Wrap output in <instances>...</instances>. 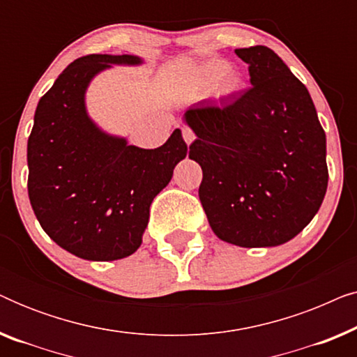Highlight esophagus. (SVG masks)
<instances>
[{
  "mask_svg": "<svg viewBox=\"0 0 357 357\" xmlns=\"http://www.w3.org/2000/svg\"><path fill=\"white\" fill-rule=\"evenodd\" d=\"M182 136H183L185 143H187V144H192L195 138H197V136H195V133H193V130L188 128V126H183V128H182Z\"/></svg>",
  "mask_w": 357,
  "mask_h": 357,
  "instance_id": "34e87169",
  "label": "esophagus"
}]
</instances>
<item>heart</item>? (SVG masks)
<instances>
[{
  "label": "heart",
  "instance_id": "obj_1",
  "mask_svg": "<svg viewBox=\"0 0 357 357\" xmlns=\"http://www.w3.org/2000/svg\"><path fill=\"white\" fill-rule=\"evenodd\" d=\"M227 65L221 60H209L204 63V65L199 68L198 71V77L202 81V84L204 86H213L214 82H218L216 84V91L219 96H229L232 92H236L238 87H241V76L237 75L236 71H227Z\"/></svg>",
  "mask_w": 357,
  "mask_h": 357
}]
</instances>
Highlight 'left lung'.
Wrapping results in <instances>:
<instances>
[{
    "label": "left lung",
    "instance_id": "obj_1",
    "mask_svg": "<svg viewBox=\"0 0 357 357\" xmlns=\"http://www.w3.org/2000/svg\"><path fill=\"white\" fill-rule=\"evenodd\" d=\"M250 89L198 102L183 119L197 139L198 195L213 232L238 247H276L319 211L328 185L326 138L307 87L271 48H237Z\"/></svg>",
    "mask_w": 357,
    "mask_h": 357
}]
</instances>
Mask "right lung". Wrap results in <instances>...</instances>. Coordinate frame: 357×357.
<instances>
[{
    "instance_id": "right-lung-1",
    "label": "right lung",
    "mask_w": 357,
    "mask_h": 357,
    "mask_svg": "<svg viewBox=\"0 0 357 357\" xmlns=\"http://www.w3.org/2000/svg\"><path fill=\"white\" fill-rule=\"evenodd\" d=\"M135 55H86L38 100L27 141L32 209L53 242L92 261L130 257L143 242L149 206L187 155L178 128L155 149L107 135L89 119L86 89L112 65H141Z\"/></svg>"
}]
</instances>
